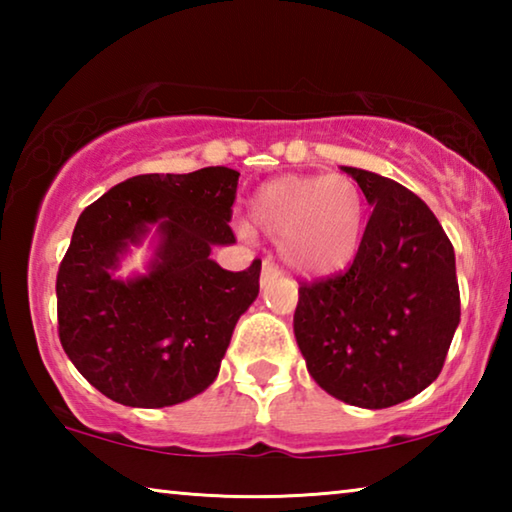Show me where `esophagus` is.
Masks as SVG:
<instances>
[{
    "mask_svg": "<svg viewBox=\"0 0 512 512\" xmlns=\"http://www.w3.org/2000/svg\"><path fill=\"white\" fill-rule=\"evenodd\" d=\"M280 277V268L275 266L273 259H264L262 262V277H259V282H262V287H266L268 282H273Z\"/></svg>",
    "mask_w": 512,
    "mask_h": 512,
    "instance_id": "1",
    "label": "esophagus"
}]
</instances>
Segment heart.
Wrapping results in <instances>:
<instances>
[{"label":"heart","mask_w":512,"mask_h":512,"mask_svg":"<svg viewBox=\"0 0 512 512\" xmlns=\"http://www.w3.org/2000/svg\"><path fill=\"white\" fill-rule=\"evenodd\" d=\"M255 228L277 241L284 264L305 275H325L357 255L366 201L352 178L282 176L268 180L250 198ZM239 235L250 237L248 225Z\"/></svg>","instance_id":"obj_1"}]
</instances>
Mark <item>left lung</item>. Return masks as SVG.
Instances as JSON below:
<instances>
[{"label": "left lung", "instance_id": "left-lung-1", "mask_svg": "<svg viewBox=\"0 0 512 512\" xmlns=\"http://www.w3.org/2000/svg\"><path fill=\"white\" fill-rule=\"evenodd\" d=\"M372 214L343 273L300 284L293 332L309 375L336 400L388 409L440 375L461 320L454 246L422 198L343 167Z\"/></svg>", "mask_w": 512, "mask_h": 512}]
</instances>
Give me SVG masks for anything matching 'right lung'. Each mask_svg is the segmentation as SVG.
Here are the masks:
<instances>
[{
    "label": "right lung",
    "mask_w": 512,
    "mask_h": 512,
    "mask_svg": "<svg viewBox=\"0 0 512 512\" xmlns=\"http://www.w3.org/2000/svg\"><path fill=\"white\" fill-rule=\"evenodd\" d=\"M239 171L128 178L85 207L56 277L58 336L76 370L110 397L162 409L203 393L219 375L239 316L259 293L262 262L225 271L212 246L228 225ZM151 227L159 244L144 276L114 277L128 245Z\"/></svg>",
    "instance_id": "right-lung-1"
}]
</instances>
